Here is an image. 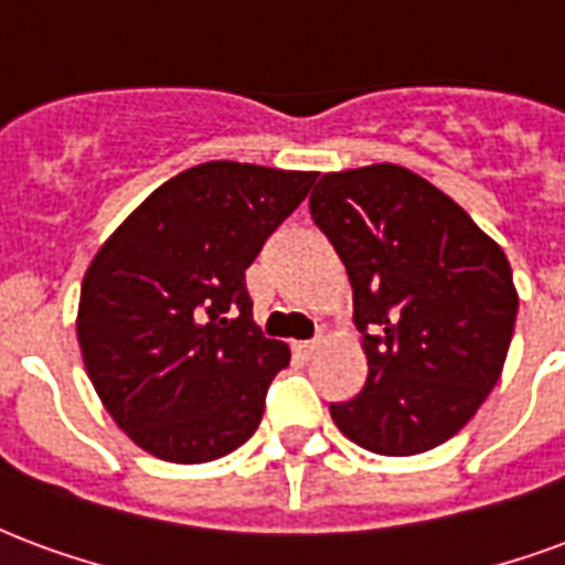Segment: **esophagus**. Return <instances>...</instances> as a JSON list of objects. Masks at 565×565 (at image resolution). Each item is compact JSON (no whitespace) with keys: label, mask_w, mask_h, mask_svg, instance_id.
Here are the masks:
<instances>
[{"label":"esophagus","mask_w":565,"mask_h":565,"mask_svg":"<svg viewBox=\"0 0 565 565\" xmlns=\"http://www.w3.org/2000/svg\"><path fill=\"white\" fill-rule=\"evenodd\" d=\"M317 347H320V341H299V344H294V353L299 359H311L317 353Z\"/></svg>","instance_id":"34e87169"}]
</instances>
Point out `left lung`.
<instances>
[{
	"label": "left lung",
	"mask_w": 565,
	"mask_h": 565,
	"mask_svg": "<svg viewBox=\"0 0 565 565\" xmlns=\"http://www.w3.org/2000/svg\"><path fill=\"white\" fill-rule=\"evenodd\" d=\"M308 206L344 263L367 356L365 386L329 413L367 452H428L503 371L518 315L503 248L398 164L326 173Z\"/></svg>",
	"instance_id": "left-lung-1"
}]
</instances>
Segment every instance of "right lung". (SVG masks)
I'll use <instances>...</instances> for the list:
<instances>
[{
	"label": "right lung",
	"instance_id": "add662e5",
	"mask_svg": "<svg viewBox=\"0 0 565 565\" xmlns=\"http://www.w3.org/2000/svg\"><path fill=\"white\" fill-rule=\"evenodd\" d=\"M311 185L315 173L206 161L154 188L95 254L83 362L116 425L154 458L215 461L257 431L290 350L250 320L245 269Z\"/></svg>",
	"mask_w": 565,
	"mask_h": 565
}]
</instances>
